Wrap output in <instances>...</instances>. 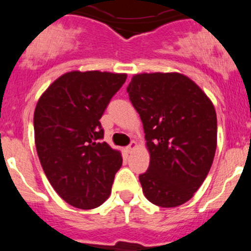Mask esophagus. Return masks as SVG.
I'll list each match as a JSON object with an SVG mask.
<instances>
[{"mask_svg": "<svg viewBox=\"0 0 251 251\" xmlns=\"http://www.w3.org/2000/svg\"><path fill=\"white\" fill-rule=\"evenodd\" d=\"M136 148H137V142L133 141V142H130V145L126 148V151H127V152H132V151L136 150Z\"/></svg>", "mask_w": 251, "mask_h": 251, "instance_id": "1", "label": "esophagus"}]
</instances>
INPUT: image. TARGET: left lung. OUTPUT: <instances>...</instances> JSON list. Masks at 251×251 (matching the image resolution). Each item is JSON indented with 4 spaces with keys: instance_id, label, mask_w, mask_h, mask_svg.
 <instances>
[{
    "instance_id": "8db88e82",
    "label": "left lung",
    "mask_w": 251,
    "mask_h": 251,
    "mask_svg": "<svg viewBox=\"0 0 251 251\" xmlns=\"http://www.w3.org/2000/svg\"><path fill=\"white\" fill-rule=\"evenodd\" d=\"M127 92L143 123L150 152V167L139 175L143 194L161 207L187 202L214 161V104L200 86L179 73L137 74Z\"/></svg>"
}]
</instances>
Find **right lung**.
<instances>
[{
	"label": "right lung",
	"instance_id": "1",
	"mask_svg": "<svg viewBox=\"0 0 251 251\" xmlns=\"http://www.w3.org/2000/svg\"><path fill=\"white\" fill-rule=\"evenodd\" d=\"M127 74L69 72L40 97L34 113L35 145L49 182L69 205L81 210L109 197L122 154L101 142L99 119Z\"/></svg>",
	"mask_w": 251,
	"mask_h": 251
}]
</instances>
